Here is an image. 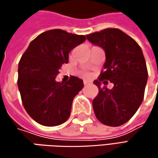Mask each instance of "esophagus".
I'll return each mask as SVG.
<instances>
[{"label":"esophagus","mask_w":158,"mask_h":158,"mask_svg":"<svg viewBox=\"0 0 158 158\" xmlns=\"http://www.w3.org/2000/svg\"><path fill=\"white\" fill-rule=\"evenodd\" d=\"M89 83H90V82H89V80H84V81H83V84H84V85H88V84H89Z\"/></svg>","instance_id":"34e87169"}]
</instances>
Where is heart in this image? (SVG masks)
I'll use <instances>...</instances> for the list:
<instances>
[{
    "label": "heart",
    "instance_id": "1",
    "mask_svg": "<svg viewBox=\"0 0 158 158\" xmlns=\"http://www.w3.org/2000/svg\"><path fill=\"white\" fill-rule=\"evenodd\" d=\"M81 75H82V76H85V77H86V76H88V73H86V72H82V73H81Z\"/></svg>",
    "mask_w": 158,
    "mask_h": 158
}]
</instances>
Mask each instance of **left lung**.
<instances>
[{
    "instance_id": "left-lung-1",
    "label": "left lung",
    "mask_w": 158,
    "mask_h": 158,
    "mask_svg": "<svg viewBox=\"0 0 158 158\" xmlns=\"http://www.w3.org/2000/svg\"><path fill=\"white\" fill-rule=\"evenodd\" d=\"M87 39L105 51L104 71L94 84L99 93L92 101L97 119L105 125L120 126L128 122L141 105L147 82V69L139 45L117 28H107L87 35ZM106 79V81H104ZM107 80L111 90L100 88Z\"/></svg>"
}]
</instances>
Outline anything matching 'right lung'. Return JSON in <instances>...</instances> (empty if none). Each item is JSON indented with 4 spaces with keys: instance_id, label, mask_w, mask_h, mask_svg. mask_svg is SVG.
I'll list each match as a JSON object with an SVG mask.
<instances>
[{
    "instance_id": "right-lung-1",
    "label": "right lung",
    "mask_w": 158,
    "mask_h": 158,
    "mask_svg": "<svg viewBox=\"0 0 158 158\" xmlns=\"http://www.w3.org/2000/svg\"><path fill=\"white\" fill-rule=\"evenodd\" d=\"M86 40L85 35L53 29L35 37L22 56L18 66V89L26 112L36 123L56 126L65 123L74 97L83 80L71 76L56 82L60 67L69 62V53Z\"/></svg>"
}]
</instances>
